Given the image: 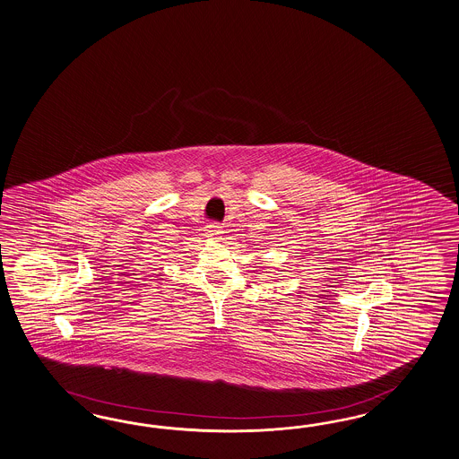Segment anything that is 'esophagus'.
Wrapping results in <instances>:
<instances>
[{
    "label": "esophagus",
    "instance_id": "1",
    "mask_svg": "<svg viewBox=\"0 0 459 459\" xmlns=\"http://www.w3.org/2000/svg\"><path fill=\"white\" fill-rule=\"evenodd\" d=\"M204 231L208 233V236H212V238H216V236H220L221 233H223V231H221V226H220V224L214 223L208 224Z\"/></svg>",
    "mask_w": 459,
    "mask_h": 459
}]
</instances>
